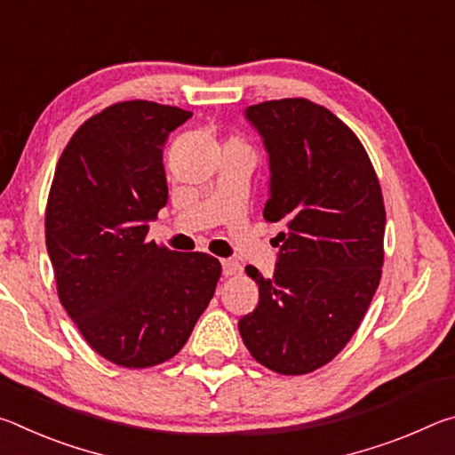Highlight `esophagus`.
<instances>
[{
  "label": "esophagus",
  "instance_id": "esophagus-1",
  "mask_svg": "<svg viewBox=\"0 0 455 455\" xmlns=\"http://www.w3.org/2000/svg\"><path fill=\"white\" fill-rule=\"evenodd\" d=\"M220 265H222V275H225V276L236 275L238 268H241V265H238L236 260H233V259H222Z\"/></svg>",
  "mask_w": 455,
  "mask_h": 455
}]
</instances>
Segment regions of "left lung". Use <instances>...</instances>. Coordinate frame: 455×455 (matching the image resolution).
Instances as JSON below:
<instances>
[{
	"mask_svg": "<svg viewBox=\"0 0 455 455\" xmlns=\"http://www.w3.org/2000/svg\"><path fill=\"white\" fill-rule=\"evenodd\" d=\"M244 118L268 154L263 217L281 222L283 233L271 279L246 267L259 305L238 319V331L260 365L303 375L347 345L379 287V180L357 136L327 108L284 98L249 106Z\"/></svg>",
	"mask_w": 455,
	"mask_h": 455,
	"instance_id": "1",
	"label": "left lung"
}]
</instances>
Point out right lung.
I'll return each instance as SVG.
<instances>
[{"instance_id":"1","label":"right lung","mask_w":455,"mask_h":455,"mask_svg":"<svg viewBox=\"0 0 455 455\" xmlns=\"http://www.w3.org/2000/svg\"><path fill=\"white\" fill-rule=\"evenodd\" d=\"M192 112L146 100L106 108L61 152L45 209L58 297L90 347L140 369L179 353L209 307L220 263L146 243L168 200L163 148Z\"/></svg>"}]
</instances>
